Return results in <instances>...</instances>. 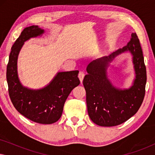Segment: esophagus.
I'll return each mask as SVG.
<instances>
[{"label": "esophagus", "instance_id": "1", "mask_svg": "<svg viewBox=\"0 0 155 155\" xmlns=\"http://www.w3.org/2000/svg\"><path fill=\"white\" fill-rule=\"evenodd\" d=\"M84 73H83V72L80 71L79 74H78V78H79L80 82H82V80H83V79H84Z\"/></svg>", "mask_w": 155, "mask_h": 155}]
</instances>
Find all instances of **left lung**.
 <instances>
[{
  "instance_id": "1",
  "label": "left lung",
  "mask_w": 155,
  "mask_h": 155,
  "mask_svg": "<svg viewBox=\"0 0 155 155\" xmlns=\"http://www.w3.org/2000/svg\"><path fill=\"white\" fill-rule=\"evenodd\" d=\"M126 51H130L133 56L136 78L130 88L121 90L114 87L107 79V68L116 56ZM87 72L83 85L89 116L95 124L105 127L118 126L137 113L145 97L147 73L136 33H132L126 46L90 62Z\"/></svg>"
}]
</instances>
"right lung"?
Returning <instances> with one entry per match:
<instances>
[{"instance_id": "add662e5", "label": "right lung", "mask_w": 155, "mask_h": 155, "mask_svg": "<svg viewBox=\"0 0 155 155\" xmlns=\"http://www.w3.org/2000/svg\"><path fill=\"white\" fill-rule=\"evenodd\" d=\"M44 33L37 25L23 29L11 48L6 78L10 98L17 111L34 122L51 124L61 118L65 100L80 82L79 71H73L59 72L47 86L39 90H31L20 83L17 69L20 51L25 41Z\"/></svg>"}]
</instances>
